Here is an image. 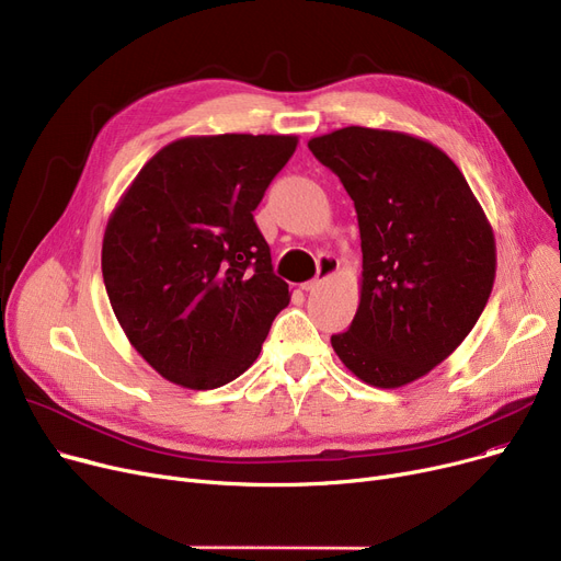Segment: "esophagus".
<instances>
[{
  "mask_svg": "<svg viewBox=\"0 0 561 561\" xmlns=\"http://www.w3.org/2000/svg\"><path fill=\"white\" fill-rule=\"evenodd\" d=\"M336 273H339V261H336L334 256H330V254L320 256V259H318V275H316L313 279L305 282L302 288H305V290H316L322 282H328V279L334 277Z\"/></svg>",
  "mask_w": 561,
  "mask_h": 561,
  "instance_id": "1",
  "label": "esophagus"
}]
</instances>
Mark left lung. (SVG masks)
Instances as JSON below:
<instances>
[{
  "label": "left lung",
  "mask_w": 561,
  "mask_h": 561,
  "mask_svg": "<svg viewBox=\"0 0 561 561\" xmlns=\"http://www.w3.org/2000/svg\"><path fill=\"white\" fill-rule=\"evenodd\" d=\"M355 202L362 296L332 347L350 373L400 389L448 359L495 279V239L455 161L419 136L343 127L309 140Z\"/></svg>",
  "instance_id": "8db88e82"
}]
</instances>
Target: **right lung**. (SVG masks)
Listing matches in <instances>:
<instances>
[{
	"instance_id": "obj_1",
	"label": "right lung",
	"mask_w": 561,
	"mask_h": 561,
	"mask_svg": "<svg viewBox=\"0 0 561 561\" xmlns=\"http://www.w3.org/2000/svg\"><path fill=\"white\" fill-rule=\"evenodd\" d=\"M298 136L180 138L147 161L113 209L102 275L138 355L184 389H218L259 357L288 284L252 211Z\"/></svg>"
}]
</instances>
